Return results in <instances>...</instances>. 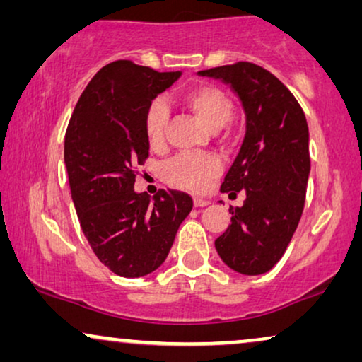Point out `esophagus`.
I'll return each mask as SVG.
<instances>
[{
    "mask_svg": "<svg viewBox=\"0 0 362 362\" xmlns=\"http://www.w3.org/2000/svg\"><path fill=\"white\" fill-rule=\"evenodd\" d=\"M207 204H209V201L202 199V197H199V196H194V206L196 207H204Z\"/></svg>",
    "mask_w": 362,
    "mask_h": 362,
    "instance_id": "esophagus-1",
    "label": "esophagus"
}]
</instances>
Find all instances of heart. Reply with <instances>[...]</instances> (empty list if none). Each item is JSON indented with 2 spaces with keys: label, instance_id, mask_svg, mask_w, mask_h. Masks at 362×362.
<instances>
[{
  "label": "heart",
  "instance_id": "1",
  "mask_svg": "<svg viewBox=\"0 0 362 362\" xmlns=\"http://www.w3.org/2000/svg\"><path fill=\"white\" fill-rule=\"evenodd\" d=\"M182 102L212 132L226 127L234 112V105L227 93L211 83H201L191 88L182 95ZM168 120H170V110H168L166 102L161 98L151 102L143 117V132H145L148 145L155 150L165 145ZM219 163L211 156L181 155L168 165L166 175L171 185L197 191L214 180L219 175Z\"/></svg>",
  "mask_w": 362,
  "mask_h": 362
}]
</instances>
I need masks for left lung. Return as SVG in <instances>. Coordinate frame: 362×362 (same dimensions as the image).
<instances>
[{
  "label": "left lung",
  "instance_id": "obj_1",
  "mask_svg": "<svg viewBox=\"0 0 362 362\" xmlns=\"http://www.w3.org/2000/svg\"><path fill=\"white\" fill-rule=\"evenodd\" d=\"M197 74L229 83L245 113L244 141L221 186L230 194L245 191V201L230 207V224L216 239V250L242 275L265 274L285 254L303 212L308 123L293 93L257 64L237 62Z\"/></svg>",
  "mask_w": 362,
  "mask_h": 362
}]
</instances>
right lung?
Here are the masks:
<instances>
[{
    "mask_svg": "<svg viewBox=\"0 0 362 362\" xmlns=\"http://www.w3.org/2000/svg\"><path fill=\"white\" fill-rule=\"evenodd\" d=\"M181 77L130 61L98 71L82 92L64 141L69 186L83 235L113 274L136 279L170 254L177 227L192 209L191 196L135 191V171L148 158L146 108Z\"/></svg>",
    "mask_w": 362,
    "mask_h": 362,
    "instance_id": "1",
    "label": "right lung"
}]
</instances>
